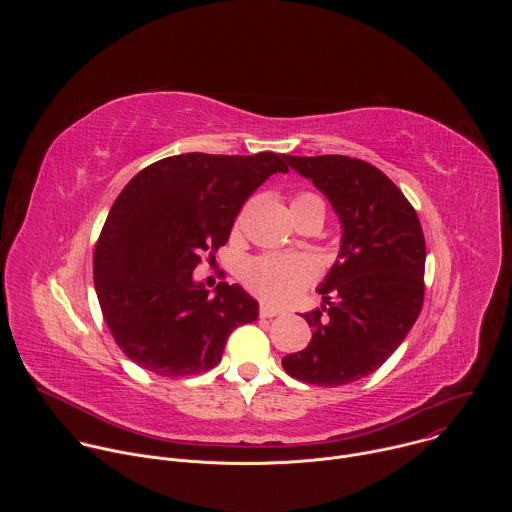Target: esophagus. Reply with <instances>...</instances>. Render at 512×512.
Wrapping results in <instances>:
<instances>
[{"label": "esophagus", "mask_w": 512, "mask_h": 512, "mask_svg": "<svg viewBox=\"0 0 512 512\" xmlns=\"http://www.w3.org/2000/svg\"><path fill=\"white\" fill-rule=\"evenodd\" d=\"M279 314H283V310L275 308V306H269V304H261V308H259V316L261 318H275Z\"/></svg>", "instance_id": "obj_1"}]
</instances>
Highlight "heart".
I'll return each instance as SVG.
<instances>
[{"instance_id": "b5f03b06", "label": "heart", "mask_w": 512, "mask_h": 512, "mask_svg": "<svg viewBox=\"0 0 512 512\" xmlns=\"http://www.w3.org/2000/svg\"><path fill=\"white\" fill-rule=\"evenodd\" d=\"M310 202L324 204L316 194H300L291 202V208ZM241 277L257 298L271 304H287L316 279V267L306 257L259 255L245 263Z\"/></svg>"}]
</instances>
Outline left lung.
<instances>
[{"mask_svg": "<svg viewBox=\"0 0 512 512\" xmlns=\"http://www.w3.org/2000/svg\"><path fill=\"white\" fill-rule=\"evenodd\" d=\"M326 194L342 225L340 253L318 287L324 306L302 314L310 344L283 356L289 377L340 387L375 373L423 306L425 239L415 208L373 164L348 156H287Z\"/></svg>", "mask_w": 512, "mask_h": 512, "instance_id": "left-lung-1", "label": "left lung"}]
</instances>
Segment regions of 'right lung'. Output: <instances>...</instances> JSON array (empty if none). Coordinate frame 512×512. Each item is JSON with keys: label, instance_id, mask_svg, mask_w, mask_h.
Instances as JSON below:
<instances>
[{"label": "right lung", "instance_id": "right-lung-1", "mask_svg": "<svg viewBox=\"0 0 512 512\" xmlns=\"http://www.w3.org/2000/svg\"><path fill=\"white\" fill-rule=\"evenodd\" d=\"M283 154H182L135 174L113 202L99 235L93 277L101 312L123 354L160 377L216 367L231 332L255 322L259 304L221 281L208 296L192 273L229 241L245 200Z\"/></svg>", "mask_w": 512, "mask_h": 512}]
</instances>
